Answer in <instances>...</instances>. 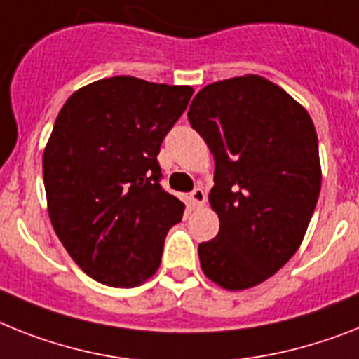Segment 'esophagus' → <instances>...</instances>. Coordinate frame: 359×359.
Returning <instances> with one entry per match:
<instances>
[{"instance_id":"esophagus-1","label":"esophagus","mask_w":359,"mask_h":359,"mask_svg":"<svg viewBox=\"0 0 359 359\" xmlns=\"http://www.w3.org/2000/svg\"><path fill=\"white\" fill-rule=\"evenodd\" d=\"M205 200H207V194L201 187H196V189L191 192V201L194 207H201L203 203H205Z\"/></svg>"}]
</instances>
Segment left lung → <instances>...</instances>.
Returning a JSON list of instances; mask_svg holds the SVG:
<instances>
[{"mask_svg":"<svg viewBox=\"0 0 359 359\" xmlns=\"http://www.w3.org/2000/svg\"><path fill=\"white\" fill-rule=\"evenodd\" d=\"M187 117L215 156L209 203L220 231L198 245L201 271L229 292L253 288L295 255L318 203L312 117L260 75L205 86Z\"/></svg>","mask_w":359,"mask_h":359,"instance_id":"8db88e82","label":"left lung"}]
</instances>
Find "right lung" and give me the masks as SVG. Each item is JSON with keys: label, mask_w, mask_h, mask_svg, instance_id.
<instances>
[{"label": "right lung", "mask_w": 359, "mask_h": 359, "mask_svg": "<svg viewBox=\"0 0 359 359\" xmlns=\"http://www.w3.org/2000/svg\"><path fill=\"white\" fill-rule=\"evenodd\" d=\"M192 93L111 76L62 106L41 159L47 212L71 259L97 283L133 288L158 271L165 236L185 209L159 185L158 154Z\"/></svg>", "instance_id": "right-lung-1"}]
</instances>
